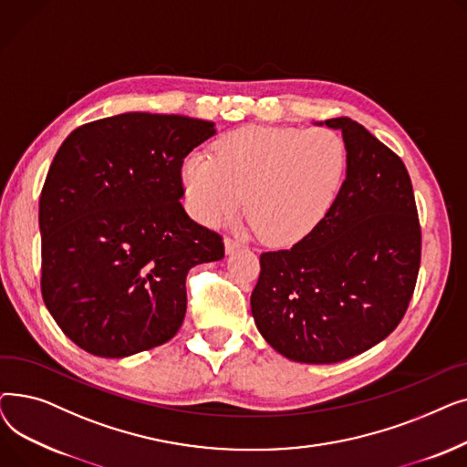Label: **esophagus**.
I'll list each match as a JSON object with an SVG mask.
<instances>
[{
  "label": "esophagus",
  "mask_w": 467,
  "mask_h": 467,
  "mask_svg": "<svg viewBox=\"0 0 467 467\" xmlns=\"http://www.w3.org/2000/svg\"><path fill=\"white\" fill-rule=\"evenodd\" d=\"M240 246H242L240 240H236V238H233V236H227V238H225V252H227V254H234Z\"/></svg>",
  "instance_id": "34e87169"
}]
</instances>
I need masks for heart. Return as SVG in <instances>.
Here are the masks:
<instances>
[{
    "mask_svg": "<svg viewBox=\"0 0 467 467\" xmlns=\"http://www.w3.org/2000/svg\"><path fill=\"white\" fill-rule=\"evenodd\" d=\"M347 162V143L331 129L244 127L219 138L213 157L191 153L182 182L201 223H223L246 196L259 238L282 246L320 223L345 182Z\"/></svg>",
    "mask_w": 467,
    "mask_h": 467,
    "instance_id": "b5f03b06",
    "label": "heart"
}]
</instances>
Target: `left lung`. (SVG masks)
<instances>
[{
  "label": "left lung",
  "mask_w": 467,
  "mask_h": 467,
  "mask_svg": "<svg viewBox=\"0 0 467 467\" xmlns=\"http://www.w3.org/2000/svg\"><path fill=\"white\" fill-rule=\"evenodd\" d=\"M326 125L347 143V180L305 238L289 250L261 254L250 301L268 345L316 365L354 358L400 326L422 254L403 161L348 117Z\"/></svg>",
  "instance_id": "obj_1"
}]
</instances>
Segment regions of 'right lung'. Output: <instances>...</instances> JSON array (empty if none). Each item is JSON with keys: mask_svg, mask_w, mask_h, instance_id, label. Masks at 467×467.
I'll list each match as a JSON object with an SVG mask.
<instances>
[{"mask_svg": "<svg viewBox=\"0 0 467 467\" xmlns=\"http://www.w3.org/2000/svg\"><path fill=\"white\" fill-rule=\"evenodd\" d=\"M215 134L182 115L122 113L73 130L39 196L41 293L58 327L100 358L164 345L185 317L192 266L223 236L183 204V159Z\"/></svg>", "mask_w": 467, "mask_h": 467, "instance_id": "1", "label": "right lung"}]
</instances>
